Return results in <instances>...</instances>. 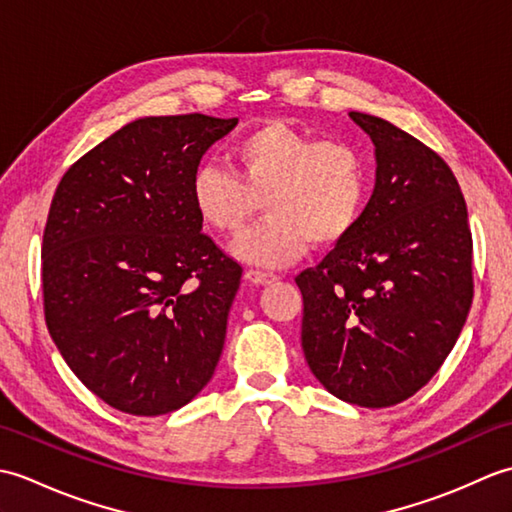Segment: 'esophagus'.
Masks as SVG:
<instances>
[{"mask_svg": "<svg viewBox=\"0 0 512 512\" xmlns=\"http://www.w3.org/2000/svg\"><path fill=\"white\" fill-rule=\"evenodd\" d=\"M250 284H255V286H268V284H275L277 281V275H273V273H264V270H246V275H244Z\"/></svg>", "mask_w": 512, "mask_h": 512, "instance_id": "1", "label": "esophagus"}]
</instances>
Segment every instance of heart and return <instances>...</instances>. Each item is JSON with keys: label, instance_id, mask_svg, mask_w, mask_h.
I'll return each mask as SVG.
<instances>
[{"label": "heart", "instance_id": "b5f03b06", "mask_svg": "<svg viewBox=\"0 0 512 512\" xmlns=\"http://www.w3.org/2000/svg\"><path fill=\"white\" fill-rule=\"evenodd\" d=\"M237 173L200 165L191 176V204L200 222L220 235L237 233L264 198L268 217L235 239L248 264L275 268L312 248L345 242L369 195L361 149L345 140H317L286 121H266L231 147Z\"/></svg>", "mask_w": 512, "mask_h": 512}]
</instances>
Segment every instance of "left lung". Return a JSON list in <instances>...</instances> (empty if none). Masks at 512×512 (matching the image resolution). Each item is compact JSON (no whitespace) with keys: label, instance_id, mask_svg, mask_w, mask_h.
<instances>
[{"label":"left lung","instance_id":"8db88e82","mask_svg":"<svg viewBox=\"0 0 512 512\" xmlns=\"http://www.w3.org/2000/svg\"><path fill=\"white\" fill-rule=\"evenodd\" d=\"M376 147L361 222L297 275L301 347L332 396L391 407L438 372L469 317L473 239L460 184L436 151L378 116L350 112Z\"/></svg>","mask_w":512,"mask_h":512}]
</instances>
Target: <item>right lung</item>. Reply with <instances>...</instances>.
I'll use <instances>...</instances> for the list:
<instances>
[{
    "mask_svg": "<svg viewBox=\"0 0 512 512\" xmlns=\"http://www.w3.org/2000/svg\"><path fill=\"white\" fill-rule=\"evenodd\" d=\"M237 125L204 114L127 123L63 173L41 246L54 345L92 394L132 416L187 405L220 361L242 266L191 204L202 156Z\"/></svg>",
    "mask_w": 512,
    "mask_h": 512,
    "instance_id": "right-lung-1",
    "label": "right lung"
}]
</instances>
